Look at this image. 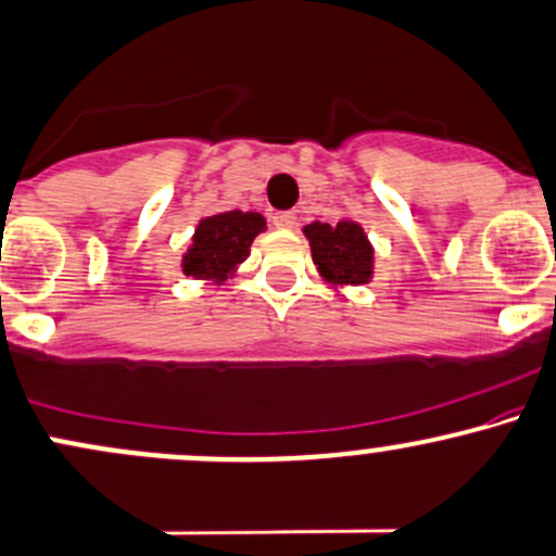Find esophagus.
<instances>
[{"label": "esophagus", "mask_w": 556, "mask_h": 556, "mask_svg": "<svg viewBox=\"0 0 556 556\" xmlns=\"http://www.w3.org/2000/svg\"><path fill=\"white\" fill-rule=\"evenodd\" d=\"M271 224L279 229H292L298 224V216L292 211H279L271 216Z\"/></svg>", "instance_id": "esophagus-1"}]
</instances>
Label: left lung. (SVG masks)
Masks as SVG:
<instances>
[{"instance_id": "8db88e82", "label": "left lung", "mask_w": 556, "mask_h": 556, "mask_svg": "<svg viewBox=\"0 0 556 556\" xmlns=\"http://www.w3.org/2000/svg\"><path fill=\"white\" fill-rule=\"evenodd\" d=\"M306 237L319 271L334 285H364L371 277V245L356 222L308 224Z\"/></svg>"}]
</instances>
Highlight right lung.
<instances>
[{
  "mask_svg": "<svg viewBox=\"0 0 556 556\" xmlns=\"http://www.w3.org/2000/svg\"><path fill=\"white\" fill-rule=\"evenodd\" d=\"M264 227V216L253 211H227L203 218L192 237V248L185 255V274L224 282L231 268L248 258L250 242Z\"/></svg>",
  "mask_w": 556,
  "mask_h": 556,
  "instance_id": "obj_1",
  "label": "right lung"
}]
</instances>
